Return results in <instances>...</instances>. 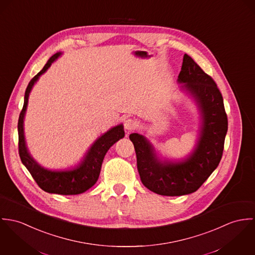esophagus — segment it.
<instances>
[{"label":"esophagus","instance_id":"34e87169","mask_svg":"<svg viewBox=\"0 0 255 255\" xmlns=\"http://www.w3.org/2000/svg\"><path fill=\"white\" fill-rule=\"evenodd\" d=\"M137 127V122L134 119H127L124 121V128L126 130V132H131L132 130H134Z\"/></svg>","mask_w":255,"mask_h":255}]
</instances>
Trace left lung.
<instances>
[{
	"label": "left lung",
	"instance_id": "8db88e82",
	"mask_svg": "<svg viewBox=\"0 0 255 255\" xmlns=\"http://www.w3.org/2000/svg\"><path fill=\"white\" fill-rule=\"evenodd\" d=\"M177 81L181 90L194 99L200 115L198 140L191 153L178 160L163 158L144 136L138 133L129 136L134 143L141 183L149 191L168 197L192 194L207 180L221 160L228 130L219 89L187 54Z\"/></svg>",
	"mask_w": 255,
	"mask_h": 255
}]
</instances>
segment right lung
Segmentation results:
<instances>
[{
    "label": "right lung",
    "instance_id": "right-lung-1",
    "mask_svg": "<svg viewBox=\"0 0 255 255\" xmlns=\"http://www.w3.org/2000/svg\"><path fill=\"white\" fill-rule=\"evenodd\" d=\"M61 55L60 52L55 54L43 69L35 75L25 91L24 104L19 114L17 130H18V152L23 165L27 168L31 176L38 186L45 192L57 195H79L92 188L99 179L103 160L106 153L112 145L125 136L123 124H119L111 128L109 131L100 136L87 150L81 161L74 167L63 170H50L40 165L30 154L24 136V116L28 105L29 94L38 81L40 76L45 73L52 63Z\"/></svg>",
    "mask_w": 255,
    "mask_h": 255
}]
</instances>
